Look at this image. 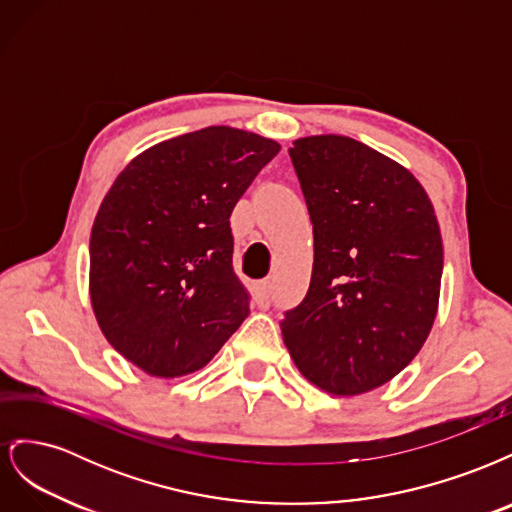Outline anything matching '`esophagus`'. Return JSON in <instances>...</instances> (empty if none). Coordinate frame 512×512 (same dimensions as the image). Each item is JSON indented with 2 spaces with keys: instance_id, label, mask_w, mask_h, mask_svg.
<instances>
[{
  "instance_id": "1",
  "label": "esophagus",
  "mask_w": 512,
  "mask_h": 512,
  "mask_svg": "<svg viewBox=\"0 0 512 512\" xmlns=\"http://www.w3.org/2000/svg\"><path fill=\"white\" fill-rule=\"evenodd\" d=\"M271 280H260L254 286V294H256V301L260 307H269L271 303Z\"/></svg>"
}]
</instances>
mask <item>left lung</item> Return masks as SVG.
I'll use <instances>...</instances> for the list:
<instances>
[{"mask_svg": "<svg viewBox=\"0 0 512 512\" xmlns=\"http://www.w3.org/2000/svg\"><path fill=\"white\" fill-rule=\"evenodd\" d=\"M314 226L305 299L284 312V344L331 395L378 389L423 348L438 312L442 237L431 200L404 166L354 138L288 149Z\"/></svg>", "mask_w": 512, "mask_h": 512, "instance_id": "obj_1", "label": "left lung"}]
</instances>
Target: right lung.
Here are the masks:
<instances>
[{
	"mask_svg": "<svg viewBox=\"0 0 512 512\" xmlns=\"http://www.w3.org/2000/svg\"><path fill=\"white\" fill-rule=\"evenodd\" d=\"M277 151L252 132L203 128L141 153L104 196L89 241L91 305L111 346L147 374L205 367L250 314L230 213Z\"/></svg>",
	"mask_w": 512,
	"mask_h": 512,
	"instance_id": "add662e5",
	"label": "right lung"
}]
</instances>
